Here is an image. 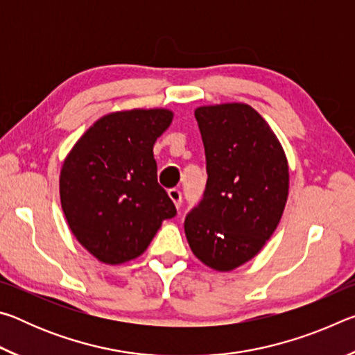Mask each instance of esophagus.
I'll list each match as a JSON object with an SVG mask.
<instances>
[{
  "mask_svg": "<svg viewBox=\"0 0 355 355\" xmlns=\"http://www.w3.org/2000/svg\"><path fill=\"white\" fill-rule=\"evenodd\" d=\"M169 197H171V200L173 202V205H175L177 208L182 207V192H180V189H171Z\"/></svg>",
  "mask_w": 355,
  "mask_h": 355,
  "instance_id": "esophagus-1",
  "label": "esophagus"
}]
</instances>
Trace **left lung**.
Returning a JSON list of instances; mask_svg holds the SVG:
<instances>
[{
  "mask_svg": "<svg viewBox=\"0 0 355 355\" xmlns=\"http://www.w3.org/2000/svg\"><path fill=\"white\" fill-rule=\"evenodd\" d=\"M207 156L203 199L184 219L189 248L214 271L252 260L277 228L290 188L288 159L266 120L245 103L199 106Z\"/></svg>",
  "mask_w": 355,
  "mask_h": 355,
  "instance_id": "8db88e82",
  "label": "left lung"
}]
</instances>
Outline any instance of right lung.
<instances>
[{
	"label": "right lung",
	"instance_id": "add662e5",
	"mask_svg": "<svg viewBox=\"0 0 355 355\" xmlns=\"http://www.w3.org/2000/svg\"><path fill=\"white\" fill-rule=\"evenodd\" d=\"M164 107L116 111L76 141L59 177L62 211L71 233L106 264L142 255L175 205L158 184L153 146L169 128Z\"/></svg>",
	"mask_w": 355,
	"mask_h": 355
}]
</instances>
